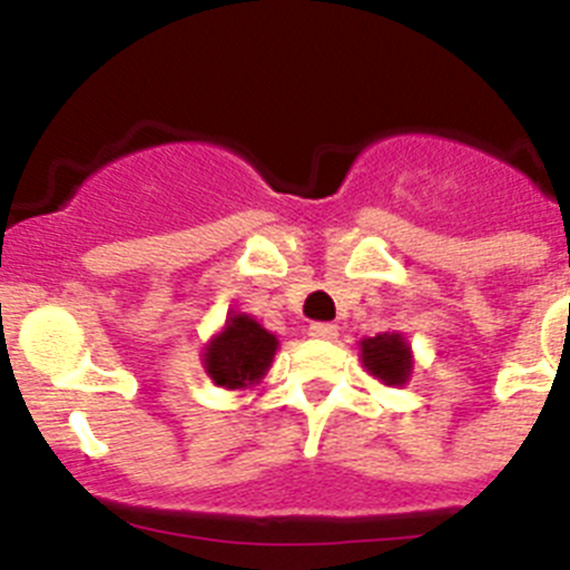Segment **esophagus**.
<instances>
[{
  "mask_svg": "<svg viewBox=\"0 0 570 570\" xmlns=\"http://www.w3.org/2000/svg\"><path fill=\"white\" fill-rule=\"evenodd\" d=\"M309 335L317 337V341H335L337 326L335 323H312Z\"/></svg>",
  "mask_w": 570,
  "mask_h": 570,
  "instance_id": "esophagus-1",
  "label": "esophagus"
}]
</instances>
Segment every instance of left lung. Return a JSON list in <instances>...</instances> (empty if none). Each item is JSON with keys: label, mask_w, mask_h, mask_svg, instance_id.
<instances>
[{"label": "left lung", "mask_w": 570, "mask_h": 570, "mask_svg": "<svg viewBox=\"0 0 570 570\" xmlns=\"http://www.w3.org/2000/svg\"><path fill=\"white\" fill-rule=\"evenodd\" d=\"M361 363L383 386H406L414 372V355L400 332H381L361 341Z\"/></svg>", "instance_id": "left-lung-1"}]
</instances>
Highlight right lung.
<instances>
[{
	"instance_id": "1",
	"label": "right lung",
	"mask_w": 570,
	"mask_h": 570,
	"mask_svg": "<svg viewBox=\"0 0 570 570\" xmlns=\"http://www.w3.org/2000/svg\"><path fill=\"white\" fill-rule=\"evenodd\" d=\"M278 352V337L247 312H229L227 321L202 352V366L215 386L253 389L264 381Z\"/></svg>"
}]
</instances>
